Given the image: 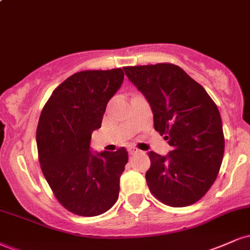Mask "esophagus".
<instances>
[{
    "mask_svg": "<svg viewBox=\"0 0 250 250\" xmlns=\"http://www.w3.org/2000/svg\"><path fill=\"white\" fill-rule=\"evenodd\" d=\"M128 153H129V155H135V154L140 153V149H137L136 147H129Z\"/></svg>",
    "mask_w": 250,
    "mask_h": 250,
    "instance_id": "34e87169",
    "label": "esophagus"
}]
</instances>
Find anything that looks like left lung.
<instances>
[{"instance_id": "1", "label": "left lung", "mask_w": 250, "mask_h": 250, "mask_svg": "<svg viewBox=\"0 0 250 250\" xmlns=\"http://www.w3.org/2000/svg\"><path fill=\"white\" fill-rule=\"evenodd\" d=\"M123 69L150 105L155 130L166 135L171 147L167 155L148 153L149 190L171 207L193 205L213 186L222 163L225 137L219 109L179 65L157 63Z\"/></svg>"}]
</instances>
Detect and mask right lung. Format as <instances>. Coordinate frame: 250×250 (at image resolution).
I'll list each match as a JSON object with an SVG mask.
<instances>
[{
  "label": "right lung",
  "mask_w": 250,
  "mask_h": 250,
  "mask_svg": "<svg viewBox=\"0 0 250 250\" xmlns=\"http://www.w3.org/2000/svg\"><path fill=\"white\" fill-rule=\"evenodd\" d=\"M123 79L121 68L74 74L53 91L40 116L42 173L59 202L76 215L103 214L119 199L128 151H91L90 140Z\"/></svg>",
  "instance_id": "add662e5"
}]
</instances>
